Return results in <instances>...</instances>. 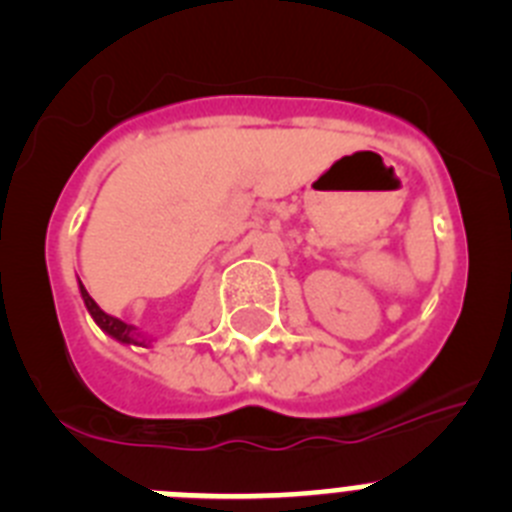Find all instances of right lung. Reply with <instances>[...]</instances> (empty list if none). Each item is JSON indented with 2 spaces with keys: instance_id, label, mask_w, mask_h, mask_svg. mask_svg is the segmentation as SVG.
Masks as SVG:
<instances>
[{
  "instance_id": "obj_1",
  "label": "right lung",
  "mask_w": 512,
  "mask_h": 512,
  "mask_svg": "<svg viewBox=\"0 0 512 512\" xmlns=\"http://www.w3.org/2000/svg\"><path fill=\"white\" fill-rule=\"evenodd\" d=\"M79 292H81V300H84V305H87L89 315L94 318V323H97L99 328L107 333V336L115 338V341H120V343H125V346H143V348L151 346L153 338H148L146 333H140L135 325H130V323H125V320L107 315V312H104L102 307H99L97 302L89 297V292L84 289V284H81V282H79Z\"/></svg>"
}]
</instances>
